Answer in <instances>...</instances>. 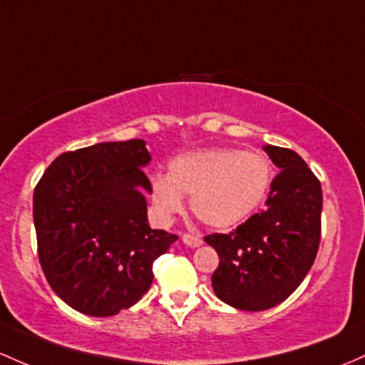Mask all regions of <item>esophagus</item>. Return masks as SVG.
<instances>
[{
  "mask_svg": "<svg viewBox=\"0 0 365 365\" xmlns=\"http://www.w3.org/2000/svg\"><path fill=\"white\" fill-rule=\"evenodd\" d=\"M182 242L189 247H199L202 246V239L197 237V235H190V234H183L182 235Z\"/></svg>",
  "mask_w": 365,
  "mask_h": 365,
  "instance_id": "esophagus-1",
  "label": "esophagus"
}]
</instances>
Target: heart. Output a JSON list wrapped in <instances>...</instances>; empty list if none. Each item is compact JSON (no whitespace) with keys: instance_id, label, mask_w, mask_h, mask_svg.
<instances>
[{"instance_id":"heart-1","label":"heart","mask_w":365,"mask_h":365,"mask_svg":"<svg viewBox=\"0 0 365 365\" xmlns=\"http://www.w3.org/2000/svg\"><path fill=\"white\" fill-rule=\"evenodd\" d=\"M272 178V163L262 152L192 150L171 159L168 175L152 176L150 195L164 222L178 215L183 195H190L192 213L204 225L230 228L262 206Z\"/></svg>"}]
</instances>
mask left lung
<instances>
[{"label": "left lung", "mask_w": 365, "mask_h": 365, "mask_svg": "<svg viewBox=\"0 0 365 365\" xmlns=\"http://www.w3.org/2000/svg\"><path fill=\"white\" fill-rule=\"evenodd\" d=\"M263 150L279 170L265 210L230 234L204 237L220 256L211 275L215 294L246 312L268 310L293 294L314 265L320 241L317 176L294 150L275 145Z\"/></svg>", "instance_id": "8db88e82"}]
</instances>
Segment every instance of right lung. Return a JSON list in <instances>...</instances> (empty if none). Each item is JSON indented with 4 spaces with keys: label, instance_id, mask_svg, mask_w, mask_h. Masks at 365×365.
Returning <instances> with one entry per match:
<instances>
[{
    "label": "right lung",
    "instance_id": "add662e5",
    "mask_svg": "<svg viewBox=\"0 0 365 365\" xmlns=\"http://www.w3.org/2000/svg\"><path fill=\"white\" fill-rule=\"evenodd\" d=\"M145 140L63 152L34 189L38 255L51 289L74 310L110 317L150 289L152 263L176 235L150 228Z\"/></svg>",
    "mask_w": 365,
    "mask_h": 365
}]
</instances>
